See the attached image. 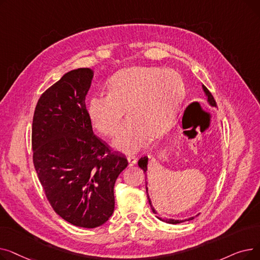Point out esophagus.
<instances>
[{
	"instance_id": "34e87169",
	"label": "esophagus",
	"mask_w": 260,
	"mask_h": 260,
	"mask_svg": "<svg viewBox=\"0 0 260 260\" xmlns=\"http://www.w3.org/2000/svg\"><path fill=\"white\" fill-rule=\"evenodd\" d=\"M127 161H128V166H129V167H133V166L136 165V163H137V157H135V156H128V157H127Z\"/></svg>"
}]
</instances>
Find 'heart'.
Wrapping results in <instances>:
<instances>
[{
  "label": "heart",
  "instance_id": "obj_1",
  "mask_svg": "<svg viewBox=\"0 0 260 260\" xmlns=\"http://www.w3.org/2000/svg\"><path fill=\"white\" fill-rule=\"evenodd\" d=\"M183 82L171 68L131 67L117 73L107 84V94L91 97L87 114L92 126L113 136L126 113L128 119L117 133L113 146L135 154L148 141L170 129L183 97Z\"/></svg>",
  "mask_w": 260,
  "mask_h": 260
}]
</instances>
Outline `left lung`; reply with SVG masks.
Returning <instances> with one entry per match:
<instances>
[{"label":"left lung","mask_w":260,"mask_h":260,"mask_svg":"<svg viewBox=\"0 0 260 260\" xmlns=\"http://www.w3.org/2000/svg\"><path fill=\"white\" fill-rule=\"evenodd\" d=\"M202 89H203V91H204V94H206L207 101H208L209 105L212 106V107H216V101L214 100V97L212 95V93L209 91V89H208L206 86H204L203 84H202ZM147 165H148V158H147V157H143V158H141V159L138 161V166L140 167V169H142V170L144 171L145 177H146V172H147ZM145 185H146V194H147V199H148V202H149V206H151V209H152L153 213L156 215V217L158 218V219H160V220H162V221H165V222H167V223H171V224H177V223L184 222V221H186V220H193V219H194V217H190V218H188V219H183V220L163 219V218H161L160 216H158L157 211L154 209L153 204H152V201H151V199H149V196H148V188H147V181H145Z\"/></svg>","instance_id":"obj_1"}]
</instances>
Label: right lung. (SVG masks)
<instances>
[{
  "label": "right lung",
  "instance_id": "obj_1",
  "mask_svg": "<svg viewBox=\"0 0 260 260\" xmlns=\"http://www.w3.org/2000/svg\"><path fill=\"white\" fill-rule=\"evenodd\" d=\"M93 71L66 73L41 95L32 120L34 165L45 195L64 220L93 229L115 210L114 186L127 167L92 132L85 97Z\"/></svg>",
  "mask_w": 260,
  "mask_h": 260
}]
</instances>
